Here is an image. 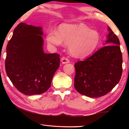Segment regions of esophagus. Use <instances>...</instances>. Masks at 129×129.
I'll use <instances>...</instances> for the list:
<instances>
[{"label": "esophagus", "instance_id": "esophagus-1", "mask_svg": "<svg viewBox=\"0 0 129 129\" xmlns=\"http://www.w3.org/2000/svg\"><path fill=\"white\" fill-rule=\"evenodd\" d=\"M61 61L62 64H67V63L69 62V60L67 58L65 57H62L61 58Z\"/></svg>", "mask_w": 129, "mask_h": 129}]
</instances>
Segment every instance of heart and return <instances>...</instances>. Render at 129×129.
I'll return each instance as SVG.
<instances>
[{
    "label": "heart",
    "mask_w": 129,
    "mask_h": 129,
    "mask_svg": "<svg viewBox=\"0 0 129 129\" xmlns=\"http://www.w3.org/2000/svg\"><path fill=\"white\" fill-rule=\"evenodd\" d=\"M47 42L50 45L59 46L62 43L69 45L72 55L77 58H85L92 54L100 41V35L95 30L84 24H63L58 32L51 30L47 34Z\"/></svg>",
    "instance_id": "1"
}]
</instances>
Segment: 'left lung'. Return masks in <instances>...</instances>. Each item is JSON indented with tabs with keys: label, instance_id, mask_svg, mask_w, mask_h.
Instances as JSON below:
<instances>
[{
	"label": "left lung",
	"instance_id": "8db88e82",
	"mask_svg": "<svg viewBox=\"0 0 129 129\" xmlns=\"http://www.w3.org/2000/svg\"><path fill=\"white\" fill-rule=\"evenodd\" d=\"M105 43L92 56L75 64V88L90 98L106 95L116 86L122 73V56L119 40L111 28Z\"/></svg>",
	"mask_w": 129,
	"mask_h": 129
}]
</instances>
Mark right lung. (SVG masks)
Segmentation results:
<instances>
[{"label":"right lung","instance_id":"1","mask_svg":"<svg viewBox=\"0 0 129 129\" xmlns=\"http://www.w3.org/2000/svg\"><path fill=\"white\" fill-rule=\"evenodd\" d=\"M42 29L20 23L6 49V73L15 88L25 95L45 92L60 67L59 54L44 52Z\"/></svg>","mask_w":129,"mask_h":129}]
</instances>
